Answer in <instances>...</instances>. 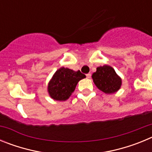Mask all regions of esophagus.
<instances>
[{
	"instance_id": "esophagus-1",
	"label": "esophagus",
	"mask_w": 152,
	"mask_h": 152,
	"mask_svg": "<svg viewBox=\"0 0 152 152\" xmlns=\"http://www.w3.org/2000/svg\"><path fill=\"white\" fill-rule=\"evenodd\" d=\"M86 76H87V78H91V75L90 73H88V74H87V75H86Z\"/></svg>"
}]
</instances>
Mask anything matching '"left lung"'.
<instances>
[{
    "instance_id": "left-lung-1",
    "label": "left lung",
    "mask_w": 152,
    "mask_h": 152,
    "mask_svg": "<svg viewBox=\"0 0 152 152\" xmlns=\"http://www.w3.org/2000/svg\"><path fill=\"white\" fill-rule=\"evenodd\" d=\"M92 78L96 88L107 94L117 92L122 86V79L116 73L114 68L105 64L96 68Z\"/></svg>"
}]
</instances>
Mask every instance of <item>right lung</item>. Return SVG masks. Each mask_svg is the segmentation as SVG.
Wrapping results in <instances>:
<instances>
[{
	"mask_svg": "<svg viewBox=\"0 0 152 152\" xmlns=\"http://www.w3.org/2000/svg\"><path fill=\"white\" fill-rule=\"evenodd\" d=\"M85 77V75L80 71L75 72L61 67L55 72L48 84L47 91L49 96L58 101H65L75 91L79 80Z\"/></svg>",
	"mask_w": 152,
	"mask_h": 152,
	"instance_id": "1",
	"label": "right lung"
}]
</instances>
